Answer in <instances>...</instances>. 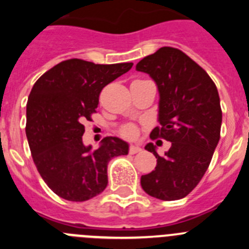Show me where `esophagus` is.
I'll use <instances>...</instances> for the list:
<instances>
[{
	"label": "esophagus",
	"mask_w": 249,
	"mask_h": 249,
	"mask_svg": "<svg viewBox=\"0 0 249 249\" xmlns=\"http://www.w3.org/2000/svg\"><path fill=\"white\" fill-rule=\"evenodd\" d=\"M142 151V148H141L140 146H136V144H132L131 147H129V153L131 155H135V153H138V152Z\"/></svg>",
	"instance_id": "34e87169"
}]
</instances>
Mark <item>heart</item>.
<instances>
[{"mask_svg": "<svg viewBox=\"0 0 249 249\" xmlns=\"http://www.w3.org/2000/svg\"><path fill=\"white\" fill-rule=\"evenodd\" d=\"M122 133L124 136H127V137H133L137 133V129H136L135 126H132V124H127V126H124L122 128Z\"/></svg>", "mask_w": 249, "mask_h": 249, "instance_id": "1", "label": "heart"}]
</instances>
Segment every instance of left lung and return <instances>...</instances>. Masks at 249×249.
Listing matches in <instances>:
<instances>
[{"label":"left lung","instance_id":"left-lung-1","mask_svg":"<svg viewBox=\"0 0 249 249\" xmlns=\"http://www.w3.org/2000/svg\"><path fill=\"white\" fill-rule=\"evenodd\" d=\"M136 70L149 74L160 94V127L152 129L151 137L171 142L163 156L158 155L153 143L146 144L157 164L141 177V186L155 198L181 199L199 183L218 144V91L203 68L177 48H160L141 59Z\"/></svg>","mask_w":249,"mask_h":249}]
</instances>
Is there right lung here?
Masks as SVG:
<instances>
[{
  "instance_id": "add662e5",
  "label": "right lung",
  "mask_w": 249,
  "mask_h": 249,
  "mask_svg": "<svg viewBox=\"0 0 249 249\" xmlns=\"http://www.w3.org/2000/svg\"><path fill=\"white\" fill-rule=\"evenodd\" d=\"M133 63L94 65L72 58L39 77L27 102L26 136L43 181L61 198L83 202L102 193L112 158L128 155L129 144L106 137L97 149L82 141L86 121L96 112L105 86Z\"/></svg>"
}]
</instances>
